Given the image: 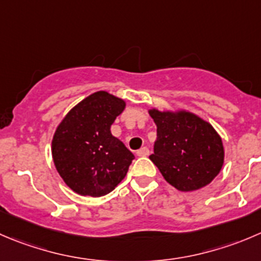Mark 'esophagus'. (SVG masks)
<instances>
[{
	"instance_id": "obj_1",
	"label": "esophagus",
	"mask_w": 261,
	"mask_h": 261,
	"mask_svg": "<svg viewBox=\"0 0 261 261\" xmlns=\"http://www.w3.org/2000/svg\"><path fill=\"white\" fill-rule=\"evenodd\" d=\"M136 154H138L139 156H146L149 155V149L146 148V146H143V148L139 149V150L136 151Z\"/></svg>"
}]
</instances>
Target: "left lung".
I'll use <instances>...</instances> for the list:
<instances>
[{
	"label": "left lung",
	"mask_w": 261,
	"mask_h": 261,
	"mask_svg": "<svg viewBox=\"0 0 261 261\" xmlns=\"http://www.w3.org/2000/svg\"><path fill=\"white\" fill-rule=\"evenodd\" d=\"M156 125L154 153L149 158L168 184L194 191L211 184L221 171L224 150L213 126L190 112L149 111Z\"/></svg>",
	"instance_id": "8db88e82"
}]
</instances>
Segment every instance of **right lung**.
<instances>
[{
  "label": "right lung",
  "mask_w": 261,
  "mask_h": 261,
  "mask_svg": "<svg viewBox=\"0 0 261 261\" xmlns=\"http://www.w3.org/2000/svg\"><path fill=\"white\" fill-rule=\"evenodd\" d=\"M125 102L107 92L83 99L58 125L52 156L65 184L93 198L112 191L128 171L134 154L111 134Z\"/></svg>",
  "instance_id": "1"
}]
</instances>
